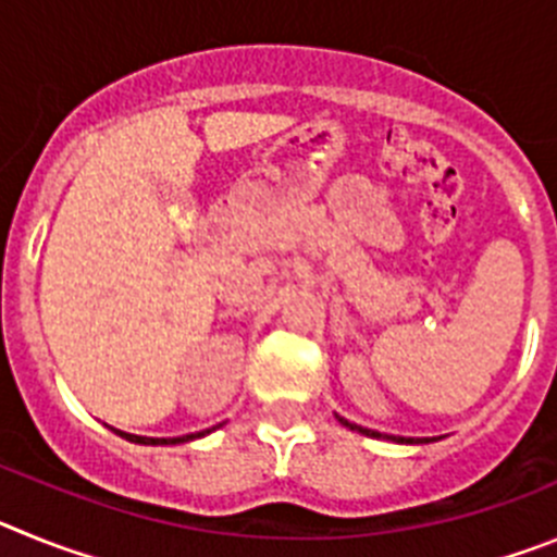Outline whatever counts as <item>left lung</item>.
<instances>
[{
    "instance_id": "obj_1",
    "label": "left lung",
    "mask_w": 557,
    "mask_h": 557,
    "mask_svg": "<svg viewBox=\"0 0 557 557\" xmlns=\"http://www.w3.org/2000/svg\"><path fill=\"white\" fill-rule=\"evenodd\" d=\"M339 421H343V424L348 426V430H357V432H362V435H373V437H382L379 435V432H371V430H366V426H357V424H351V421H346V418H339ZM393 441H396V437H393ZM401 441H405V437H401ZM412 444V441H410Z\"/></svg>"
}]
</instances>
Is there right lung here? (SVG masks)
<instances>
[{
    "label": "right lung",
    "instance_id": "1",
    "mask_svg": "<svg viewBox=\"0 0 557 557\" xmlns=\"http://www.w3.org/2000/svg\"><path fill=\"white\" fill-rule=\"evenodd\" d=\"M120 432V430H116ZM209 432V430H206ZM206 432H195V435H181V437H141V435H127V432H120L122 437H127V441H133V444H184V441H191V437H200L206 435Z\"/></svg>",
    "mask_w": 557,
    "mask_h": 557
}]
</instances>
